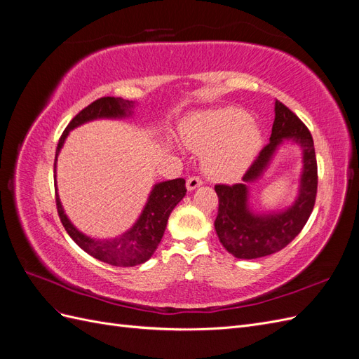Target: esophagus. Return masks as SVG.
Segmentation results:
<instances>
[{
	"instance_id": "esophagus-1",
	"label": "esophagus",
	"mask_w": 359,
	"mask_h": 359,
	"mask_svg": "<svg viewBox=\"0 0 359 359\" xmlns=\"http://www.w3.org/2000/svg\"><path fill=\"white\" fill-rule=\"evenodd\" d=\"M203 184V181L199 178V177H189V180H187V190H194V189H198V187H201Z\"/></svg>"
}]
</instances>
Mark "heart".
<instances>
[{"label": "heart", "instance_id": "1", "mask_svg": "<svg viewBox=\"0 0 359 359\" xmlns=\"http://www.w3.org/2000/svg\"><path fill=\"white\" fill-rule=\"evenodd\" d=\"M182 136L189 148L205 154L206 170L222 180L240 177L262 144L257 124L235 107L193 115L184 123Z\"/></svg>", "mask_w": 359, "mask_h": 359}]
</instances>
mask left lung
Returning a JSON list of instances; mask_svg holds the SVG:
<instances>
[{"mask_svg":"<svg viewBox=\"0 0 359 359\" xmlns=\"http://www.w3.org/2000/svg\"><path fill=\"white\" fill-rule=\"evenodd\" d=\"M285 138L303 149L299 198L283 212L256 215L248 206V184L266 170ZM243 181L233 186L217 184L214 187L219 196V212L214 222L219 240L236 259H257L277 253L295 240L306 226L318 193V163L313 137L306 124L278 100H276V118L269 142L244 173Z\"/></svg>","mask_w":359,"mask_h":359,"instance_id":"8db88e82","label":"left lung"}]
</instances>
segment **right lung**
Segmentation results:
<instances>
[{
    "instance_id": "add662e5",
    "label": "right lung",
    "mask_w": 359,
    "mask_h": 359,
    "mask_svg": "<svg viewBox=\"0 0 359 359\" xmlns=\"http://www.w3.org/2000/svg\"><path fill=\"white\" fill-rule=\"evenodd\" d=\"M133 104V102L124 100L121 97H102V99L93 102L85 109H82L72 119L60 137L55 163H53V173L57 172V157L60 154V149L62 148L64 140L69 136L70 130L97 118L128 116L132 114ZM186 180L182 178L156 184L153 191L149 194L145 208L135 226L126 233L114 238V240H94V238L86 236L76 229L67 219V215L64 214L57 189L55 202L64 229L67 231L72 240L83 252L114 266H136L147 262L154 255L157 245L161 241L163 233H165L169 215L178 205V202H181V199L186 196Z\"/></svg>"
}]
</instances>
